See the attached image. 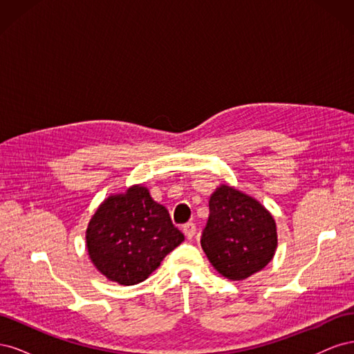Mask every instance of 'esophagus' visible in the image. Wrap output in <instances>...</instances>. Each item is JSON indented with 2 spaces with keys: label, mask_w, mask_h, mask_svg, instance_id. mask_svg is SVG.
<instances>
[{
  "label": "esophagus",
  "mask_w": 354,
  "mask_h": 354,
  "mask_svg": "<svg viewBox=\"0 0 354 354\" xmlns=\"http://www.w3.org/2000/svg\"><path fill=\"white\" fill-rule=\"evenodd\" d=\"M183 233L186 234V238L187 239H192L195 236V233H196V226L192 221H189V223H186L185 226H183Z\"/></svg>",
  "instance_id": "obj_1"
}]
</instances>
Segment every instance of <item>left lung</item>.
<instances>
[{
  "mask_svg": "<svg viewBox=\"0 0 354 354\" xmlns=\"http://www.w3.org/2000/svg\"><path fill=\"white\" fill-rule=\"evenodd\" d=\"M276 245L274 220L260 202L230 186L214 192L201 246L220 274L246 279L270 263Z\"/></svg>",
  "mask_w": 354,
  "mask_h": 354,
  "instance_id": "1",
  "label": "left lung"
}]
</instances>
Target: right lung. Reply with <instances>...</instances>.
<instances>
[{
	"mask_svg": "<svg viewBox=\"0 0 354 354\" xmlns=\"http://www.w3.org/2000/svg\"><path fill=\"white\" fill-rule=\"evenodd\" d=\"M183 241L185 234L171 221L167 208L142 186L106 199L87 229L91 261L108 279L121 285L147 279Z\"/></svg>",
	"mask_w": 354,
	"mask_h": 354,
	"instance_id": "1",
	"label": "right lung"
}]
</instances>
